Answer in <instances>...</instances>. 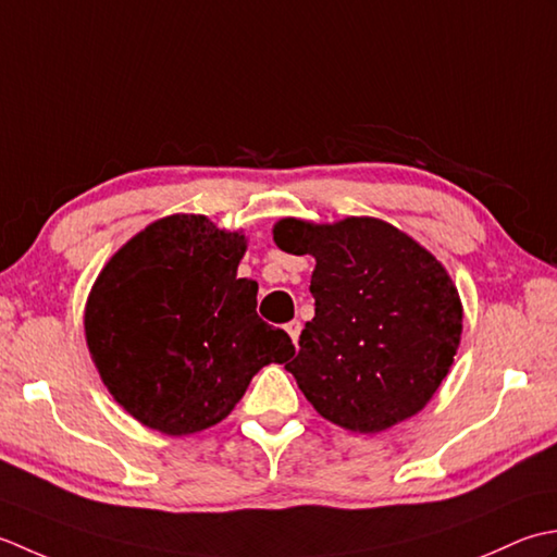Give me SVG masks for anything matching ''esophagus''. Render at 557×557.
I'll return each instance as SVG.
<instances>
[{
	"label": "esophagus",
	"instance_id": "obj_1",
	"mask_svg": "<svg viewBox=\"0 0 557 557\" xmlns=\"http://www.w3.org/2000/svg\"><path fill=\"white\" fill-rule=\"evenodd\" d=\"M300 329H302V326H300V322H298V320H293V322H288V324H286V332H288V336L293 338V344H295V346H298Z\"/></svg>",
	"mask_w": 557,
	"mask_h": 557
}]
</instances>
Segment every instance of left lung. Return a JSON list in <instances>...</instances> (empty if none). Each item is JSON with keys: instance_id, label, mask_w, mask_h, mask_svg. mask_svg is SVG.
<instances>
[{"instance_id": "1", "label": "left lung", "mask_w": 557, "mask_h": 557, "mask_svg": "<svg viewBox=\"0 0 557 557\" xmlns=\"http://www.w3.org/2000/svg\"><path fill=\"white\" fill-rule=\"evenodd\" d=\"M274 243L312 255L314 317L286 370L314 411L374 435L423 411L447 377L463 329L447 269L411 235L372 215L281 219Z\"/></svg>"}]
</instances>
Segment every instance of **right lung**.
Masks as SVG:
<instances>
[{"mask_svg":"<svg viewBox=\"0 0 557 557\" xmlns=\"http://www.w3.org/2000/svg\"><path fill=\"white\" fill-rule=\"evenodd\" d=\"M247 237L201 213L158 219L124 243L88 293L84 332L100 380L124 411L170 437L228 416L255 374L293 342L257 314L237 278Z\"/></svg>","mask_w":557,"mask_h":557,"instance_id":"right-lung-1","label":"right lung"}]
</instances>
